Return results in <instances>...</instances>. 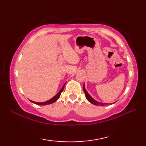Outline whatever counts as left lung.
Returning a JSON list of instances; mask_svg holds the SVG:
<instances>
[{"mask_svg": "<svg viewBox=\"0 0 146 146\" xmlns=\"http://www.w3.org/2000/svg\"><path fill=\"white\" fill-rule=\"evenodd\" d=\"M83 91H84L85 95H86V98L87 99V100L90 102L91 104L95 105H98V106H104V105H111V104H113L114 103H115V102H113V103H110V104H108V103H102V102H98L97 100H95V99L93 98L90 94L88 93V92L85 89V83L84 85H83Z\"/></svg>", "mask_w": 146, "mask_h": 146, "instance_id": "obj_1", "label": "left lung"}]
</instances>
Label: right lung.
Segmentation results:
<instances>
[{"instance_id": "right-lung-1", "label": "right lung", "mask_w": 146, "mask_h": 146, "mask_svg": "<svg viewBox=\"0 0 146 146\" xmlns=\"http://www.w3.org/2000/svg\"><path fill=\"white\" fill-rule=\"evenodd\" d=\"M66 83H64V85L63 86V87H62V88L60 90V91L59 92L58 94L56 95L55 96H54V97H52V98L49 99V100L44 102H34V101H32V100H29L30 102H31L32 103H34V104H35L36 105H49V104H51L52 103H54V102H55L56 101H57L58 100V98H60L61 92H63V90L64 87V85H65V84H66Z\"/></svg>"}]
</instances>
